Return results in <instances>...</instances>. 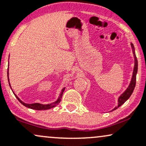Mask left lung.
<instances>
[{
    "mask_svg": "<svg viewBox=\"0 0 146 146\" xmlns=\"http://www.w3.org/2000/svg\"><path fill=\"white\" fill-rule=\"evenodd\" d=\"M131 48H132L133 50V56H134V60H135V65H134V68H133L132 78H131V82H130L129 86H128L127 88H126V90L124 91V92L122 93L120 96H119L118 100H117V102H118V103H117V108H114L112 111H113V110H115V109H117V108H119V107H120L122 105H123L124 103L129 99V97L131 96V94H132L133 90H134L135 84H136V75H137V73L138 62H137V59L136 55H135L134 45H133V43H131Z\"/></svg>",
    "mask_w": 146,
    "mask_h": 146,
    "instance_id": "obj_1",
    "label": "left lung"
}]
</instances>
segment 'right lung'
I'll list each match as a JSON object with an SVG mask.
<instances>
[{
    "label": "right lung",
    "mask_w": 146,
    "mask_h": 146,
    "mask_svg": "<svg viewBox=\"0 0 146 146\" xmlns=\"http://www.w3.org/2000/svg\"><path fill=\"white\" fill-rule=\"evenodd\" d=\"M7 77H8V82H9V67H8V71H7ZM9 84L10 87H11L10 83H9ZM64 89H65V88H63L62 89L60 93V95L58 96V98L57 100H56L55 102H54V103H49V104H45V105L41 104V103H32V104H28V103H24L23 101H21V100L19 99L18 96H17L13 92L14 95L15 96V97L17 98V99L18 100V101H20L23 105H24V106L26 107V108L32 109V110H50V109L52 108H54V107L56 106V105L59 104V103L61 101V99H62V94H63V92H64Z\"/></svg>",
    "instance_id": "right-lung-1"
}]
</instances>
